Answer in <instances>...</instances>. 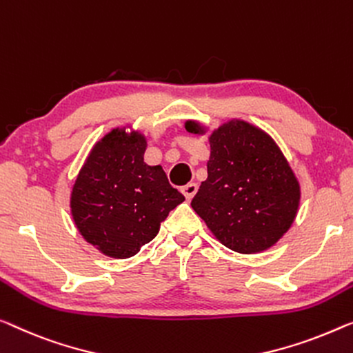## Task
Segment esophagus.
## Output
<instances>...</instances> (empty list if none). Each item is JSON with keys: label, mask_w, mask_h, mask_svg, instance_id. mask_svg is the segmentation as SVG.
<instances>
[{"label": "esophagus", "mask_w": 353, "mask_h": 353, "mask_svg": "<svg viewBox=\"0 0 353 353\" xmlns=\"http://www.w3.org/2000/svg\"><path fill=\"white\" fill-rule=\"evenodd\" d=\"M196 190H198V185L194 182L187 183V185H183L181 188V192L183 193V196H185L188 201H190V199L194 196V193H196Z\"/></svg>", "instance_id": "obj_1"}]
</instances>
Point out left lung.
I'll list each match as a JSON object with an SVG mask.
<instances>
[{
	"instance_id": "left-lung-1",
	"label": "left lung",
	"mask_w": 353,
	"mask_h": 353,
	"mask_svg": "<svg viewBox=\"0 0 353 353\" xmlns=\"http://www.w3.org/2000/svg\"><path fill=\"white\" fill-rule=\"evenodd\" d=\"M194 134L206 128L187 120ZM208 179L192 208L220 243L239 254H259L274 245L296 217L299 183L270 134L230 120L209 136Z\"/></svg>"
}]
</instances>
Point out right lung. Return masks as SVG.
Returning <instances> with one entry per match:
<instances>
[{
	"label": "right lung",
	"instance_id": "obj_1",
	"mask_svg": "<svg viewBox=\"0 0 353 353\" xmlns=\"http://www.w3.org/2000/svg\"><path fill=\"white\" fill-rule=\"evenodd\" d=\"M145 147L138 131L112 130L93 145L72 187L71 214L79 233L112 259L138 254L185 199L160 165H145Z\"/></svg>",
	"mask_w": 353,
	"mask_h": 353
}]
</instances>
